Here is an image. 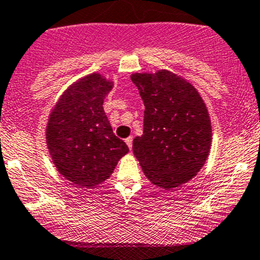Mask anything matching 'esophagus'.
<instances>
[{
	"label": "esophagus",
	"instance_id": "esophagus-1",
	"mask_svg": "<svg viewBox=\"0 0 260 260\" xmlns=\"http://www.w3.org/2000/svg\"><path fill=\"white\" fill-rule=\"evenodd\" d=\"M125 142H126V145L129 146L130 150L133 149V136H129L127 139H125Z\"/></svg>",
	"mask_w": 260,
	"mask_h": 260
}]
</instances>
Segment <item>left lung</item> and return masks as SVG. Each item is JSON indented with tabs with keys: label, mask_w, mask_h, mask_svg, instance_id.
<instances>
[{
	"label": "left lung",
	"mask_w": 260,
	"mask_h": 260,
	"mask_svg": "<svg viewBox=\"0 0 260 260\" xmlns=\"http://www.w3.org/2000/svg\"><path fill=\"white\" fill-rule=\"evenodd\" d=\"M144 100V133L133 151L145 176L174 189L196 176L208 158L212 126L208 109L188 80L169 71L130 75Z\"/></svg>",
	"instance_id": "obj_1"
}]
</instances>
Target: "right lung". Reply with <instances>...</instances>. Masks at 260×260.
Here are the masks:
<instances>
[{
	"label": "right lung",
	"instance_id": "obj_1",
	"mask_svg": "<svg viewBox=\"0 0 260 260\" xmlns=\"http://www.w3.org/2000/svg\"><path fill=\"white\" fill-rule=\"evenodd\" d=\"M114 82L90 73L72 83L51 110L46 141L55 169L80 188L107 181L122 156L129 152L114 135L103 103Z\"/></svg>",
	"mask_w": 260,
	"mask_h": 260
}]
</instances>
